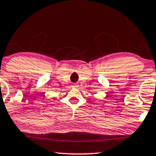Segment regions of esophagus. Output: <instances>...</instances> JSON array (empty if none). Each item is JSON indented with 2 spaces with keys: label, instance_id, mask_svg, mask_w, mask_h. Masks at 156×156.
I'll list each match as a JSON object with an SVG mask.
<instances>
[{
  "label": "esophagus",
  "instance_id": "1",
  "mask_svg": "<svg viewBox=\"0 0 156 156\" xmlns=\"http://www.w3.org/2000/svg\"><path fill=\"white\" fill-rule=\"evenodd\" d=\"M72 87H76V83H73V84H72Z\"/></svg>",
  "mask_w": 156,
  "mask_h": 156
}]
</instances>
